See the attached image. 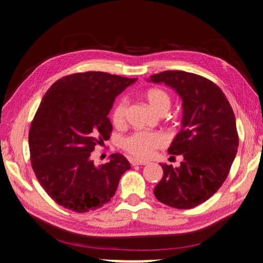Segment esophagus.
<instances>
[{
    "mask_svg": "<svg viewBox=\"0 0 263 263\" xmlns=\"http://www.w3.org/2000/svg\"><path fill=\"white\" fill-rule=\"evenodd\" d=\"M130 162L131 164H133V166H144V164L148 163L147 161H145V160H139V159H131Z\"/></svg>",
    "mask_w": 263,
    "mask_h": 263,
    "instance_id": "esophagus-1",
    "label": "esophagus"
}]
</instances>
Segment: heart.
<instances>
[{
	"instance_id": "heart-1",
	"label": "heart",
	"mask_w": 263,
	"mask_h": 263,
	"mask_svg": "<svg viewBox=\"0 0 263 263\" xmlns=\"http://www.w3.org/2000/svg\"><path fill=\"white\" fill-rule=\"evenodd\" d=\"M148 105L155 112L163 115L171 106V97L160 88L148 89L144 94ZM127 111V100L122 99L112 110V122L116 126H122L125 123ZM166 144V138L158 132H136L123 141V147L128 153L140 159L151 158L155 149Z\"/></svg>"
}]
</instances>
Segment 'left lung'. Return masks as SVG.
Listing matches in <instances>:
<instances>
[{
	"label": "left lung",
	"mask_w": 263,
	"mask_h": 263,
	"mask_svg": "<svg viewBox=\"0 0 263 263\" xmlns=\"http://www.w3.org/2000/svg\"><path fill=\"white\" fill-rule=\"evenodd\" d=\"M147 81L172 88L182 100L183 112L181 131L168 148L183 161L180 167L160 163L163 176L154 195L172 208H195L220 188L238 152L233 110L221 89L199 75L164 70Z\"/></svg>",
	"instance_id": "left-lung-1"
}]
</instances>
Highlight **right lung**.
I'll use <instances>...</instances> for the list:
<instances>
[{
	"mask_svg": "<svg viewBox=\"0 0 263 263\" xmlns=\"http://www.w3.org/2000/svg\"><path fill=\"white\" fill-rule=\"evenodd\" d=\"M137 79L86 72L58 80L44 95L29 132L33 172L59 205L75 212L96 210L115 195L130 163L124 155L95 166V146L108 140L115 99Z\"/></svg>",
	"mask_w": 263,
	"mask_h": 263,
	"instance_id": "1",
	"label": "right lung"
}]
</instances>
